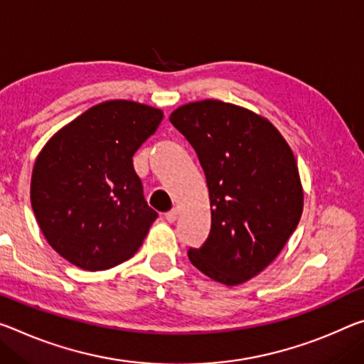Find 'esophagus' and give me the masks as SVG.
I'll return each instance as SVG.
<instances>
[{
	"instance_id": "obj_1",
	"label": "esophagus",
	"mask_w": 364,
	"mask_h": 364,
	"mask_svg": "<svg viewBox=\"0 0 364 364\" xmlns=\"http://www.w3.org/2000/svg\"><path fill=\"white\" fill-rule=\"evenodd\" d=\"M176 217H178V210L176 209H173V210H170V212H166L165 213V218H166V222L168 223H173L176 220Z\"/></svg>"
}]
</instances>
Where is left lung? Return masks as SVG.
Instances as JSON below:
<instances>
[{"instance_id":"left-lung-1","label":"left lung","mask_w":364,"mask_h":364,"mask_svg":"<svg viewBox=\"0 0 364 364\" xmlns=\"http://www.w3.org/2000/svg\"><path fill=\"white\" fill-rule=\"evenodd\" d=\"M170 121L198 154L209 188L210 233L189 261L218 284H245L280 255L301 218L295 155L267 118L233 103L191 102Z\"/></svg>"}]
</instances>
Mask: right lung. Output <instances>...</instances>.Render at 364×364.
<instances>
[{
    "instance_id": "right-lung-1",
    "label": "right lung",
    "mask_w": 364,
    "mask_h": 364,
    "mask_svg": "<svg viewBox=\"0 0 364 364\" xmlns=\"http://www.w3.org/2000/svg\"><path fill=\"white\" fill-rule=\"evenodd\" d=\"M164 119L160 108L108 100L56 131L37 155L31 203L45 240L95 272L128 261L157 212L147 205L132 155Z\"/></svg>"
}]
</instances>
